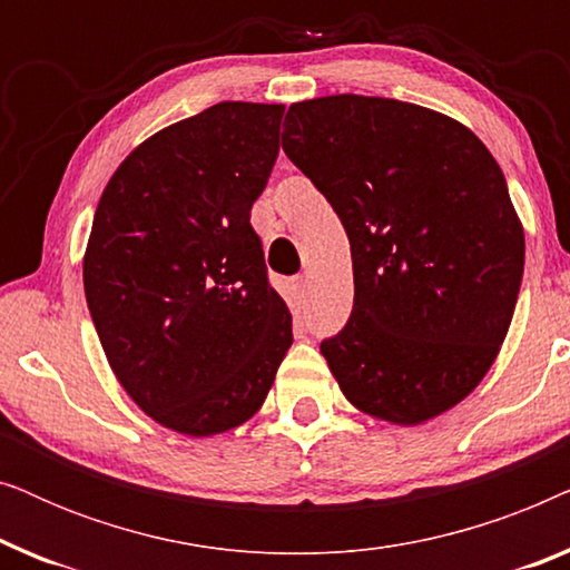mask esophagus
Instances as JSON below:
<instances>
[{
    "label": "esophagus",
    "instance_id": "esophagus-1",
    "mask_svg": "<svg viewBox=\"0 0 570 570\" xmlns=\"http://www.w3.org/2000/svg\"><path fill=\"white\" fill-rule=\"evenodd\" d=\"M293 287H295V293H298V298L306 303V298H308V277H295L293 279Z\"/></svg>",
    "mask_w": 570,
    "mask_h": 570
}]
</instances>
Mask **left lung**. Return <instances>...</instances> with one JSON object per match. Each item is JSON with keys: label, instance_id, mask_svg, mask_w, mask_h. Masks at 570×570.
<instances>
[{"label": "left lung", "instance_id": "obj_1", "mask_svg": "<svg viewBox=\"0 0 570 570\" xmlns=\"http://www.w3.org/2000/svg\"><path fill=\"white\" fill-rule=\"evenodd\" d=\"M283 150L353 254V316L322 342L342 394L404 428L456 407L501 353L524 275L501 166L446 114L353 92L287 108Z\"/></svg>", "mask_w": 570, "mask_h": 570}]
</instances>
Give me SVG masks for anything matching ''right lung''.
Listing matches in <instances>:
<instances>
[{"mask_svg":"<svg viewBox=\"0 0 570 570\" xmlns=\"http://www.w3.org/2000/svg\"><path fill=\"white\" fill-rule=\"evenodd\" d=\"M283 114L223 100L155 131L92 217L82 283L108 365L145 415L191 439L254 417L293 345L252 228Z\"/></svg>","mask_w":570,"mask_h":570,"instance_id":"add662e5","label":"right lung"}]
</instances>
